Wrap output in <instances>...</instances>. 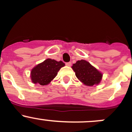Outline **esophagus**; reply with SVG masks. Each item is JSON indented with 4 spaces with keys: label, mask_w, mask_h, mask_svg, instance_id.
Here are the masks:
<instances>
[{
    "label": "esophagus",
    "mask_w": 132,
    "mask_h": 132,
    "mask_svg": "<svg viewBox=\"0 0 132 132\" xmlns=\"http://www.w3.org/2000/svg\"><path fill=\"white\" fill-rule=\"evenodd\" d=\"M65 65L68 67H70V66H71V65H72V63H71V62H67V63H65Z\"/></svg>",
    "instance_id": "1"
}]
</instances>
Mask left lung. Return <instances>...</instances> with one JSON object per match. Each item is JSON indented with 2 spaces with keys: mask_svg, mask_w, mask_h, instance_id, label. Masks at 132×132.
Instances as JSON below:
<instances>
[{
  "mask_svg": "<svg viewBox=\"0 0 132 132\" xmlns=\"http://www.w3.org/2000/svg\"><path fill=\"white\" fill-rule=\"evenodd\" d=\"M72 68L77 79L86 86L98 85L102 78V74L85 60L77 61Z\"/></svg>",
  "mask_w": 132,
  "mask_h": 132,
  "instance_id": "left-lung-1",
  "label": "left lung"
}]
</instances>
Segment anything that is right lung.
Listing matches in <instances>:
<instances>
[{
  "label": "right lung",
  "mask_w": 132,
  "mask_h": 132,
  "mask_svg": "<svg viewBox=\"0 0 132 132\" xmlns=\"http://www.w3.org/2000/svg\"><path fill=\"white\" fill-rule=\"evenodd\" d=\"M63 66L65 63L62 61L57 62L55 60L47 58L32 69L30 77L32 82L42 86L48 85Z\"/></svg>",
  "instance_id": "right-lung-1"
}]
</instances>
